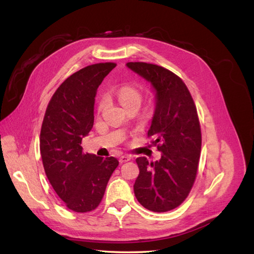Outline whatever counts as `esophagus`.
<instances>
[{
	"label": "esophagus",
	"mask_w": 254,
	"mask_h": 254,
	"mask_svg": "<svg viewBox=\"0 0 254 254\" xmlns=\"http://www.w3.org/2000/svg\"><path fill=\"white\" fill-rule=\"evenodd\" d=\"M130 159H131V156H130V155H123V156L120 157V162L125 163V162H128Z\"/></svg>",
	"instance_id": "obj_1"
}]
</instances>
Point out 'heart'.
I'll list each match as a JSON object with an SVG mask.
<instances>
[{"label":"heart","mask_w":254,"mask_h":254,"mask_svg":"<svg viewBox=\"0 0 254 254\" xmlns=\"http://www.w3.org/2000/svg\"><path fill=\"white\" fill-rule=\"evenodd\" d=\"M118 97L123 104V106H125L129 103L134 102V101H139L141 102V94L137 89L131 87V86H123L118 90ZM105 104V101H102L99 103V109L103 108V106Z\"/></svg>","instance_id":"1"}]
</instances>
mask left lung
Returning <instances> with one entry per match:
<instances>
[{
	"label": "left lung",
	"instance_id": "8db88e82",
	"mask_svg": "<svg viewBox=\"0 0 254 254\" xmlns=\"http://www.w3.org/2000/svg\"><path fill=\"white\" fill-rule=\"evenodd\" d=\"M126 65L155 89L156 109L148 136L162 152L155 162L145 157L135 160L140 174L134 195L149 211H171L186 200L196 179L201 150L196 106L186 83L167 68L146 63Z\"/></svg>",
	"mask_w": 254,
	"mask_h": 254
}]
</instances>
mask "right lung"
<instances>
[{"instance_id":"1","label":"right lung","mask_w":254,"mask_h":254,"mask_svg":"<svg viewBox=\"0 0 254 254\" xmlns=\"http://www.w3.org/2000/svg\"><path fill=\"white\" fill-rule=\"evenodd\" d=\"M117 64H95L67 77L52 96L42 123L40 152L45 174L66 207L93 211L119 165L114 157L83 153L82 137L94 123L96 91Z\"/></svg>"}]
</instances>
